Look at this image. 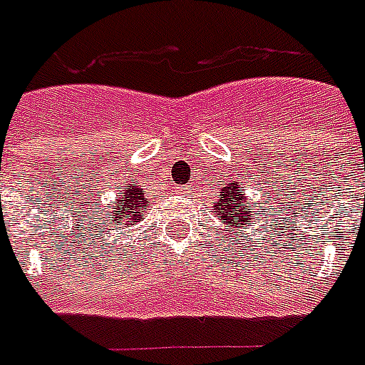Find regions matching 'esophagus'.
I'll use <instances>...</instances> for the list:
<instances>
[{"mask_svg": "<svg viewBox=\"0 0 365 365\" xmlns=\"http://www.w3.org/2000/svg\"><path fill=\"white\" fill-rule=\"evenodd\" d=\"M189 187H176V192L178 195H187Z\"/></svg>", "mask_w": 365, "mask_h": 365, "instance_id": "obj_1", "label": "esophagus"}]
</instances>
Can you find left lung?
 I'll return each instance as SVG.
<instances>
[{
	"instance_id": "8db88e82",
	"label": "left lung",
	"mask_w": 365,
	"mask_h": 365,
	"mask_svg": "<svg viewBox=\"0 0 365 365\" xmlns=\"http://www.w3.org/2000/svg\"><path fill=\"white\" fill-rule=\"evenodd\" d=\"M213 207H215V215L228 226L226 232L235 234L237 228H247L256 220L250 204L247 206L245 191H241L237 183H226L225 187L220 189L219 198L213 202Z\"/></svg>"
}]
</instances>
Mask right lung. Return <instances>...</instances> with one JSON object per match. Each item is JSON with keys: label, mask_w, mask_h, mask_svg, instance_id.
I'll return each mask as SVG.
<instances>
[{"label": "right lung", "mask_w": 365, "mask_h": 365, "mask_svg": "<svg viewBox=\"0 0 365 365\" xmlns=\"http://www.w3.org/2000/svg\"><path fill=\"white\" fill-rule=\"evenodd\" d=\"M115 213H113L111 220L113 222H120V220H125V222H137L140 220V217L145 215L143 211L146 210V200H145V192L140 191L139 185L135 182H131L128 185L124 192H118L116 197V206L113 207Z\"/></svg>", "instance_id": "obj_1"}]
</instances>
